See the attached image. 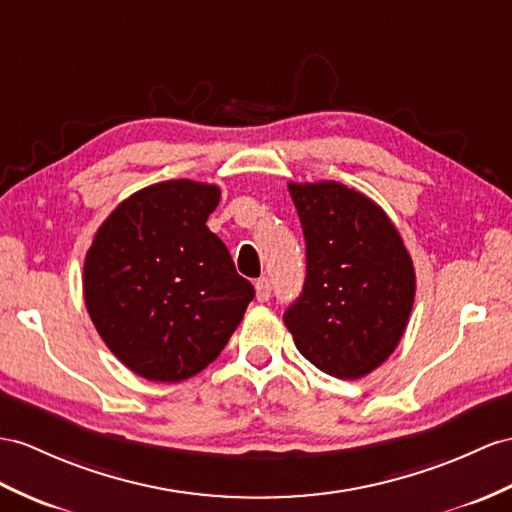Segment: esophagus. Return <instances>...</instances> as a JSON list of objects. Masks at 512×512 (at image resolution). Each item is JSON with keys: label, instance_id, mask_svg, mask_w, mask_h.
I'll return each mask as SVG.
<instances>
[{"label": "esophagus", "instance_id": "1", "mask_svg": "<svg viewBox=\"0 0 512 512\" xmlns=\"http://www.w3.org/2000/svg\"><path fill=\"white\" fill-rule=\"evenodd\" d=\"M269 297H271V280L269 278L256 280V299H258V302H267Z\"/></svg>", "mask_w": 512, "mask_h": 512}]
</instances>
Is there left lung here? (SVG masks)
Listing matches in <instances>:
<instances>
[{"label": "left lung", "instance_id": "8db88e82", "mask_svg": "<svg viewBox=\"0 0 512 512\" xmlns=\"http://www.w3.org/2000/svg\"><path fill=\"white\" fill-rule=\"evenodd\" d=\"M306 241L302 295L284 310L295 347L328 376L358 380L400 343L415 267L384 210L341 182L289 184Z\"/></svg>", "mask_w": 512, "mask_h": 512}]
</instances>
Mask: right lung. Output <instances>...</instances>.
Wrapping results in <instances>:
<instances>
[{
    "instance_id": "add662e5",
    "label": "right lung",
    "mask_w": 512,
    "mask_h": 512,
    "mask_svg": "<svg viewBox=\"0 0 512 512\" xmlns=\"http://www.w3.org/2000/svg\"><path fill=\"white\" fill-rule=\"evenodd\" d=\"M219 197V186L193 180L145 186L112 210L86 252L91 321L145 380L182 382L206 369L254 299L206 226Z\"/></svg>"
}]
</instances>
